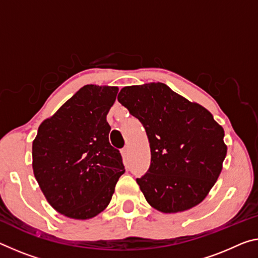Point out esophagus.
I'll use <instances>...</instances> for the list:
<instances>
[{
	"instance_id": "1",
	"label": "esophagus",
	"mask_w": 258,
	"mask_h": 258,
	"mask_svg": "<svg viewBox=\"0 0 258 258\" xmlns=\"http://www.w3.org/2000/svg\"><path fill=\"white\" fill-rule=\"evenodd\" d=\"M128 154H130V150H128V148H127V147H124V148L121 149V155H122V157H124V158H127V157H128Z\"/></svg>"
}]
</instances>
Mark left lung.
Masks as SVG:
<instances>
[{"mask_svg": "<svg viewBox=\"0 0 258 258\" xmlns=\"http://www.w3.org/2000/svg\"><path fill=\"white\" fill-rule=\"evenodd\" d=\"M118 101L144 125L150 144V166L137 179L147 202L165 214L201 203L227 153L222 126L162 83L124 87Z\"/></svg>", "mask_w": 258, "mask_h": 258, "instance_id": "left-lung-1", "label": "left lung"}]
</instances>
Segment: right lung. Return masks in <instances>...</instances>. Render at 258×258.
I'll use <instances>...</instances> for the list:
<instances>
[{"mask_svg": "<svg viewBox=\"0 0 258 258\" xmlns=\"http://www.w3.org/2000/svg\"><path fill=\"white\" fill-rule=\"evenodd\" d=\"M117 93V87L86 85L39 126L32 147L35 179L67 217L99 215L125 172L119 150L109 142L107 114Z\"/></svg>", "mask_w": 258, "mask_h": 258, "instance_id": "obj_1", "label": "right lung"}]
</instances>
